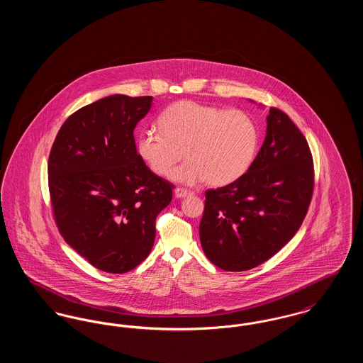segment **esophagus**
<instances>
[{"label": "esophagus", "instance_id": "1", "mask_svg": "<svg viewBox=\"0 0 363 363\" xmlns=\"http://www.w3.org/2000/svg\"><path fill=\"white\" fill-rule=\"evenodd\" d=\"M190 194H193L190 190L182 189V188H175L174 189V196L177 199H184V197H188Z\"/></svg>", "mask_w": 363, "mask_h": 363}]
</instances>
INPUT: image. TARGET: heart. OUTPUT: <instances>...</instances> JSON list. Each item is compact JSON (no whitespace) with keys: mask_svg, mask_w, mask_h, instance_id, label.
Returning <instances> with one entry per match:
<instances>
[{"mask_svg":"<svg viewBox=\"0 0 363 363\" xmlns=\"http://www.w3.org/2000/svg\"><path fill=\"white\" fill-rule=\"evenodd\" d=\"M157 126L160 133H138V157L159 177L170 173L182 155L188 157L170 175L184 185H228L249 170L259 148L257 123L238 108L178 101L160 113Z\"/></svg>","mask_w":363,"mask_h":363,"instance_id":"1","label":"heart"}]
</instances>
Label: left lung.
I'll list each match as a JSON object with an SVG mask.
<instances>
[{
    "mask_svg": "<svg viewBox=\"0 0 363 363\" xmlns=\"http://www.w3.org/2000/svg\"><path fill=\"white\" fill-rule=\"evenodd\" d=\"M313 185L306 138L286 113L271 107L267 136L249 170L206 193L200 241L208 259L241 272L271 259L302 225Z\"/></svg>",
    "mask_w": 363,
    "mask_h": 363,
    "instance_id": "obj_1",
    "label": "left lung"
}]
</instances>
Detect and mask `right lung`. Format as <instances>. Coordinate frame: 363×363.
Here are the masks:
<instances>
[{
    "label": "right lung",
    "instance_id": "right-lung-1",
    "mask_svg": "<svg viewBox=\"0 0 363 363\" xmlns=\"http://www.w3.org/2000/svg\"><path fill=\"white\" fill-rule=\"evenodd\" d=\"M152 96L110 95L73 113L49 156V190L65 242L95 268L125 274L148 257L173 185L138 157L133 130Z\"/></svg>",
    "mask_w": 363,
    "mask_h": 363
}]
</instances>
